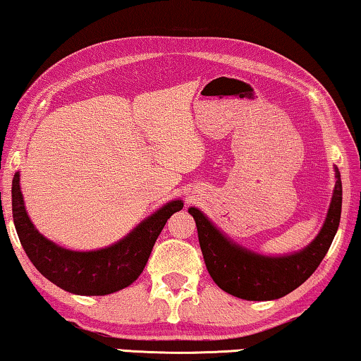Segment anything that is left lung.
Segmentation results:
<instances>
[{
  "label": "left lung",
  "mask_w": 361,
  "mask_h": 361,
  "mask_svg": "<svg viewBox=\"0 0 361 361\" xmlns=\"http://www.w3.org/2000/svg\"><path fill=\"white\" fill-rule=\"evenodd\" d=\"M336 179L323 229L307 248L286 257H263L245 250L221 234L200 209H188L195 219L204 264L216 284L243 300H274L302 286L323 262L341 223L342 182L337 168Z\"/></svg>",
  "instance_id": "8db88e82"
}]
</instances>
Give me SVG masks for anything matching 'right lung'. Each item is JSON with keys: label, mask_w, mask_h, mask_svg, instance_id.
<instances>
[{"label": "right lung", "mask_w": 361, "mask_h": 361, "mask_svg": "<svg viewBox=\"0 0 361 361\" xmlns=\"http://www.w3.org/2000/svg\"><path fill=\"white\" fill-rule=\"evenodd\" d=\"M13 218L19 240L33 266L61 289L77 295H108L130 286L153 250L164 224L184 203L174 200L138 224L114 245L97 252H72L43 237L25 213L19 173L13 179Z\"/></svg>", "instance_id": "add662e5"}]
</instances>
